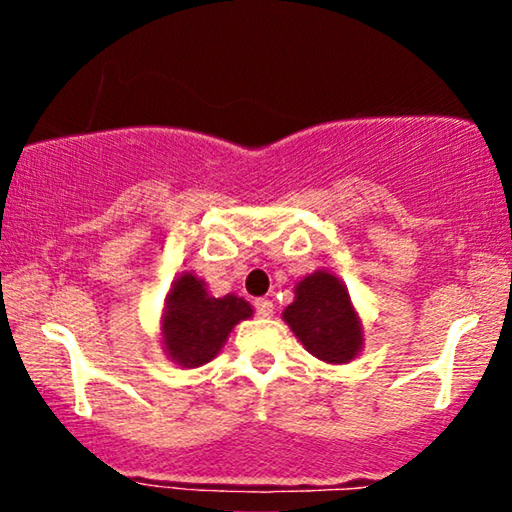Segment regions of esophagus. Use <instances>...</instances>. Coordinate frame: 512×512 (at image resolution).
Listing matches in <instances>:
<instances>
[{
    "label": "esophagus",
    "mask_w": 512,
    "mask_h": 512,
    "mask_svg": "<svg viewBox=\"0 0 512 512\" xmlns=\"http://www.w3.org/2000/svg\"><path fill=\"white\" fill-rule=\"evenodd\" d=\"M256 306V316L258 318H270L274 313V304L270 300H265V297H261V300L254 302Z\"/></svg>",
    "instance_id": "34e87169"
}]
</instances>
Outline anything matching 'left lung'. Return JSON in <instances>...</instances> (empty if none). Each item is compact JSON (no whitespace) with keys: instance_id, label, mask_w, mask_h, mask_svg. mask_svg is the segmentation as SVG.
Here are the masks:
<instances>
[{"instance_id":"obj_1","label":"left lung","mask_w":512,"mask_h":512,"mask_svg":"<svg viewBox=\"0 0 512 512\" xmlns=\"http://www.w3.org/2000/svg\"><path fill=\"white\" fill-rule=\"evenodd\" d=\"M290 332L325 364H348L364 348V325L345 283L329 270L306 274L283 309Z\"/></svg>"}]
</instances>
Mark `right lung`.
<instances>
[{
    "instance_id": "add662e5",
    "label": "right lung",
    "mask_w": 512,
    "mask_h": 512,
    "mask_svg": "<svg viewBox=\"0 0 512 512\" xmlns=\"http://www.w3.org/2000/svg\"><path fill=\"white\" fill-rule=\"evenodd\" d=\"M254 309L235 293L215 297L194 272L178 274L171 283L160 318L162 350L180 368H199L222 352L238 322Z\"/></svg>"
}]
</instances>
